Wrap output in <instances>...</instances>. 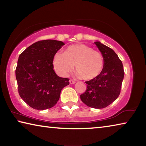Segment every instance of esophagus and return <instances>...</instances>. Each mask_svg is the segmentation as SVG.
<instances>
[{
	"label": "esophagus",
	"instance_id": "esophagus-1",
	"mask_svg": "<svg viewBox=\"0 0 146 146\" xmlns=\"http://www.w3.org/2000/svg\"><path fill=\"white\" fill-rule=\"evenodd\" d=\"M75 81L73 80H71V79H70V84H75Z\"/></svg>",
	"mask_w": 146,
	"mask_h": 146
}]
</instances>
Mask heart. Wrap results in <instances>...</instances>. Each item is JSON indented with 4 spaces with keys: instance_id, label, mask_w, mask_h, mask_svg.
Listing matches in <instances>:
<instances>
[{
    "instance_id": "1",
    "label": "heart",
    "mask_w": 146,
    "mask_h": 146,
    "mask_svg": "<svg viewBox=\"0 0 146 146\" xmlns=\"http://www.w3.org/2000/svg\"><path fill=\"white\" fill-rule=\"evenodd\" d=\"M53 65L59 75L67 76L75 65L76 75L86 80H92L99 75L104 66L100 53L82 44L69 46L64 53L54 55Z\"/></svg>"
}]
</instances>
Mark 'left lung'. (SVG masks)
Segmentation results:
<instances>
[{
    "instance_id": "left-lung-1",
    "label": "left lung",
    "mask_w": 146,
    "mask_h": 146,
    "mask_svg": "<svg viewBox=\"0 0 146 146\" xmlns=\"http://www.w3.org/2000/svg\"><path fill=\"white\" fill-rule=\"evenodd\" d=\"M104 58V67L99 75L86 81L87 89L80 99L90 108H106L120 95L124 71L122 61L112 49L95 42Z\"/></svg>"
}]
</instances>
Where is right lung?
Segmentation results:
<instances>
[{
	"label": "right lung",
	"mask_w": 146,
	"mask_h": 146,
	"mask_svg": "<svg viewBox=\"0 0 146 146\" xmlns=\"http://www.w3.org/2000/svg\"><path fill=\"white\" fill-rule=\"evenodd\" d=\"M64 43L55 40L36 42L19 55L15 70L20 97L37 110L53 107L61 90L70 84L68 78L57 76L53 70V58Z\"/></svg>",
	"instance_id": "add662e5"
}]
</instances>
